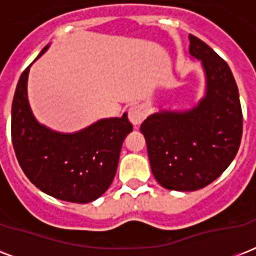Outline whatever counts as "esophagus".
<instances>
[{"label": "esophagus", "mask_w": 256, "mask_h": 256, "mask_svg": "<svg viewBox=\"0 0 256 256\" xmlns=\"http://www.w3.org/2000/svg\"><path fill=\"white\" fill-rule=\"evenodd\" d=\"M128 114V120L132 122L134 128H138L142 124V120H144V116H146V112H144V108H140V106H132V108H130Z\"/></svg>", "instance_id": "34e87169"}]
</instances>
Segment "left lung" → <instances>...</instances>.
Here are the masks:
<instances>
[{
    "mask_svg": "<svg viewBox=\"0 0 256 256\" xmlns=\"http://www.w3.org/2000/svg\"><path fill=\"white\" fill-rule=\"evenodd\" d=\"M190 56L202 64L204 96L187 110H160L140 124L152 175L168 190L195 191L214 182L238 152L243 116L230 68L190 34Z\"/></svg>",
    "mask_w": 256,
    "mask_h": 256,
    "instance_id": "obj_1",
    "label": "left lung"
}]
</instances>
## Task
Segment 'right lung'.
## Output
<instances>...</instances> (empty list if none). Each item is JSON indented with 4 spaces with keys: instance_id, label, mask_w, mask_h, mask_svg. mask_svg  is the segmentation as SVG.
Listing matches in <instances>:
<instances>
[{
    "instance_id": "obj_1",
    "label": "right lung",
    "mask_w": 256,
    "mask_h": 256,
    "mask_svg": "<svg viewBox=\"0 0 256 256\" xmlns=\"http://www.w3.org/2000/svg\"><path fill=\"white\" fill-rule=\"evenodd\" d=\"M48 49L49 45L36 60ZM30 66L20 77L12 104V140L18 164L45 194L66 202H92L116 176L122 144L132 132L128 112L96 120L77 132H54L40 124L30 108Z\"/></svg>"
}]
</instances>
